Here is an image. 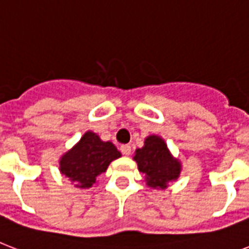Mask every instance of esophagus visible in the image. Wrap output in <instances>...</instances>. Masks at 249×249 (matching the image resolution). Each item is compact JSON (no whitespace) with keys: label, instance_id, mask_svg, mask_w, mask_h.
Returning <instances> with one entry per match:
<instances>
[{"label":"esophagus","instance_id":"1","mask_svg":"<svg viewBox=\"0 0 249 249\" xmlns=\"http://www.w3.org/2000/svg\"><path fill=\"white\" fill-rule=\"evenodd\" d=\"M120 151L123 152V155L129 156L130 155V152H132V148H130V146H129V144H123V146L120 147Z\"/></svg>","mask_w":249,"mask_h":249}]
</instances>
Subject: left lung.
<instances>
[{
  "label": "left lung",
  "mask_w": 249,
  "mask_h": 249,
  "mask_svg": "<svg viewBox=\"0 0 249 249\" xmlns=\"http://www.w3.org/2000/svg\"><path fill=\"white\" fill-rule=\"evenodd\" d=\"M133 160L151 189H166L169 182L177 181L181 174V161L172 155L165 141L156 134L146 137L143 147L137 148Z\"/></svg>",
  "instance_id": "obj_1"
}]
</instances>
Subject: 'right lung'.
Instances as JSON below:
<instances>
[{
    "mask_svg": "<svg viewBox=\"0 0 249 249\" xmlns=\"http://www.w3.org/2000/svg\"><path fill=\"white\" fill-rule=\"evenodd\" d=\"M121 158L112 142H105L97 133L88 130L77 143L59 159L60 173L77 189H90L105 173L111 161Z\"/></svg>",
    "mask_w": 249,
    "mask_h": 249,
    "instance_id": "add662e5",
    "label": "right lung"
}]
</instances>
